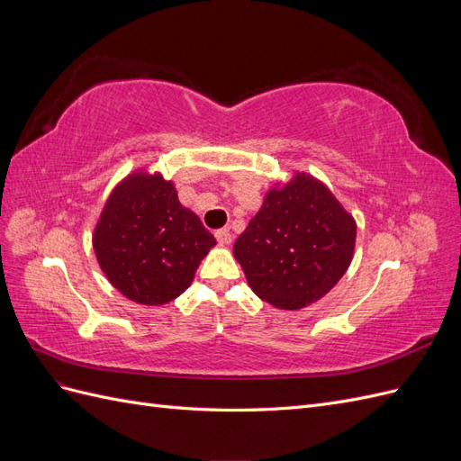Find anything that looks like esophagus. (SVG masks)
<instances>
[{"mask_svg":"<svg viewBox=\"0 0 461 461\" xmlns=\"http://www.w3.org/2000/svg\"><path fill=\"white\" fill-rule=\"evenodd\" d=\"M215 239L219 242V246H229L230 240H232V234L229 229H221L215 232Z\"/></svg>","mask_w":461,"mask_h":461,"instance_id":"1","label":"esophagus"}]
</instances>
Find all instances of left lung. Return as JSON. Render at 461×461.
Returning <instances> with one entry per match:
<instances>
[{"mask_svg":"<svg viewBox=\"0 0 461 461\" xmlns=\"http://www.w3.org/2000/svg\"><path fill=\"white\" fill-rule=\"evenodd\" d=\"M356 229L325 183L294 171L265 192L232 254L258 298L294 312L340 281L354 259Z\"/></svg>","mask_w":461,"mask_h":461,"instance_id":"1","label":"left lung"}]
</instances>
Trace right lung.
<instances>
[{"label":"right lung","mask_w":461,"mask_h":461,"mask_svg":"<svg viewBox=\"0 0 461 461\" xmlns=\"http://www.w3.org/2000/svg\"><path fill=\"white\" fill-rule=\"evenodd\" d=\"M215 244L200 217L178 202L173 180L148 167L119 180L92 232L107 281L140 305H163L183 294Z\"/></svg>","instance_id":"right-lung-1"}]
</instances>
